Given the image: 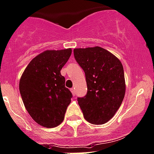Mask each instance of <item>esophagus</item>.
I'll return each mask as SVG.
<instances>
[{
  "instance_id": "34e87169",
  "label": "esophagus",
  "mask_w": 154,
  "mask_h": 154,
  "mask_svg": "<svg viewBox=\"0 0 154 154\" xmlns=\"http://www.w3.org/2000/svg\"><path fill=\"white\" fill-rule=\"evenodd\" d=\"M70 91H71L72 94L73 96H75V88H71L70 89Z\"/></svg>"
}]
</instances>
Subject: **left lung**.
<instances>
[{
    "instance_id": "1",
    "label": "left lung",
    "mask_w": 154,
    "mask_h": 154,
    "mask_svg": "<svg viewBox=\"0 0 154 154\" xmlns=\"http://www.w3.org/2000/svg\"><path fill=\"white\" fill-rule=\"evenodd\" d=\"M74 57L85 73L88 92L79 97L84 118L101 125L113 117L125 94L124 69L121 61L100 47L75 48Z\"/></svg>"
}]
</instances>
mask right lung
<instances>
[{
	"instance_id": "right-lung-1",
	"label": "right lung",
	"mask_w": 154,
	"mask_h": 154,
	"mask_svg": "<svg viewBox=\"0 0 154 154\" xmlns=\"http://www.w3.org/2000/svg\"><path fill=\"white\" fill-rule=\"evenodd\" d=\"M71 54V48L47 50L31 60L20 78L25 107L35 122L45 128L58 126L71 102L72 95L60 73Z\"/></svg>"
}]
</instances>
